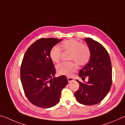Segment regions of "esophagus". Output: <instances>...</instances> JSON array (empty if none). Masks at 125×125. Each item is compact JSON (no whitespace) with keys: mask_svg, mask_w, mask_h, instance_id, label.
Returning <instances> with one entry per match:
<instances>
[{"mask_svg":"<svg viewBox=\"0 0 125 125\" xmlns=\"http://www.w3.org/2000/svg\"><path fill=\"white\" fill-rule=\"evenodd\" d=\"M67 78H68V80L69 83H70V82H73V81H74V79L73 78H71V77H68Z\"/></svg>","mask_w":125,"mask_h":125,"instance_id":"34e87169","label":"esophagus"}]
</instances>
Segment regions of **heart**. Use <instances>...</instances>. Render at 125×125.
I'll use <instances>...</instances> for the list:
<instances>
[{
    "label": "heart",
    "mask_w": 125,
    "mask_h": 125,
    "mask_svg": "<svg viewBox=\"0 0 125 125\" xmlns=\"http://www.w3.org/2000/svg\"><path fill=\"white\" fill-rule=\"evenodd\" d=\"M61 48L65 51L70 52V60L75 61L80 65L87 64L91 58V51L88 47L75 40L71 39L62 42ZM61 55V50L57 46H54L50 52L51 59L55 62H59ZM77 69L75 62H62L57 65V72L60 75L72 76Z\"/></svg>",
    "instance_id": "b5f03b06"
}]
</instances>
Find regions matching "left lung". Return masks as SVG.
Segmentation results:
<instances>
[{
	"label": "left lung",
	"mask_w": 125,
	"mask_h": 125,
	"mask_svg": "<svg viewBox=\"0 0 125 125\" xmlns=\"http://www.w3.org/2000/svg\"><path fill=\"white\" fill-rule=\"evenodd\" d=\"M84 41L91 51V58L79 71L82 79L88 76V82L76 80L79 88L74 94L76 101L84 105L99 103L108 93L112 85V66L108 52L98 42L91 38Z\"/></svg>",
	"instance_id": "8db88e82"
}]
</instances>
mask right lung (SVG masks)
I'll return each mask as SVG.
<instances>
[{"mask_svg":"<svg viewBox=\"0 0 125 125\" xmlns=\"http://www.w3.org/2000/svg\"><path fill=\"white\" fill-rule=\"evenodd\" d=\"M40 38L28 47L21 66V80L25 95L32 104L43 108L55 106L68 84L65 75L54 77L56 70L50 56L52 48L62 41Z\"/></svg>","mask_w":125,"mask_h":125,"instance_id":"1","label":"right lung"}]
</instances>
